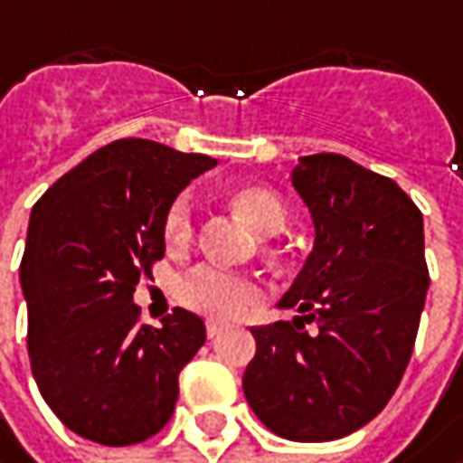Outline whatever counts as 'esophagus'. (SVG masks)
<instances>
[{
  "label": "esophagus",
  "mask_w": 463,
  "mask_h": 463,
  "mask_svg": "<svg viewBox=\"0 0 463 463\" xmlns=\"http://www.w3.org/2000/svg\"><path fill=\"white\" fill-rule=\"evenodd\" d=\"M222 329H225L222 321H207V336H210V339H214L217 334H222Z\"/></svg>",
  "instance_id": "34e87169"
}]
</instances>
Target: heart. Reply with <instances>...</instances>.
<instances>
[{"instance_id":"1","label":"heart","mask_w":463,"mask_h":463,"mask_svg":"<svg viewBox=\"0 0 463 463\" xmlns=\"http://www.w3.org/2000/svg\"><path fill=\"white\" fill-rule=\"evenodd\" d=\"M232 207L261 235H274L288 222L285 202L264 186H246L232 194ZM165 241L171 246H184L194 232V207L186 194L175 196L163 222ZM175 298L202 316L212 318H238L264 298V288L238 271H228L214 264H196L184 271L175 282Z\"/></svg>"}]
</instances>
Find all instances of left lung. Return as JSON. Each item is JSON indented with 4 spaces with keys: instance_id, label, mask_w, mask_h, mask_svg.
<instances>
[{
    "instance_id": "obj_1",
    "label": "left lung",
    "mask_w": 463,
    "mask_h": 463,
    "mask_svg": "<svg viewBox=\"0 0 463 463\" xmlns=\"http://www.w3.org/2000/svg\"><path fill=\"white\" fill-rule=\"evenodd\" d=\"M292 186L316 225L311 256L282 298L300 316L253 326L243 392L271 432L321 443L389 404L412 357L430 274L422 212L392 178L318 152L300 157Z\"/></svg>"
}]
</instances>
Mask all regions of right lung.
<instances>
[{
	"label": "right lung",
	"mask_w": 463,
	"mask_h": 463,
	"mask_svg": "<svg viewBox=\"0 0 463 463\" xmlns=\"http://www.w3.org/2000/svg\"><path fill=\"white\" fill-rule=\"evenodd\" d=\"M214 160L116 139L64 173L31 212L20 282L38 392L71 432L134 446L165 428L204 321L173 308L142 326L131 295L165 256V212Z\"/></svg>",
	"instance_id": "1"
}]
</instances>
